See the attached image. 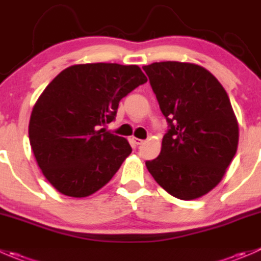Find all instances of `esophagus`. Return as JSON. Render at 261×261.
I'll return each mask as SVG.
<instances>
[{
	"label": "esophagus",
	"mask_w": 261,
	"mask_h": 261,
	"mask_svg": "<svg viewBox=\"0 0 261 261\" xmlns=\"http://www.w3.org/2000/svg\"><path fill=\"white\" fill-rule=\"evenodd\" d=\"M133 141H134V144H135V145H141V144L144 143L143 139H138V138H133Z\"/></svg>",
	"instance_id": "esophagus-1"
}]
</instances>
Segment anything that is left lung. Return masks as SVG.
I'll return each mask as SVG.
<instances>
[{
	"label": "left lung",
	"mask_w": 261,
	"mask_h": 261,
	"mask_svg": "<svg viewBox=\"0 0 261 261\" xmlns=\"http://www.w3.org/2000/svg\"><path fill=\"white\" fill-rule=\"evenodd\" d=\"M168 131L146 168L168 194L194 200L221 182L239 145V123L227 92L195 63L166 61L143 67Z\"/></svg>",
	"instance_id": "left-lung-1"
}]
</instances>
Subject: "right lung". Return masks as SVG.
Here are the masks:
<instances>
[{
	"instance_id": "obj_1",
	"label": "right lung",
	"mask_w": 261,
	"mask_h": 261,
	"mask_svg": "<svg viewBox=\"0 0 261 261\" xmlns=\"http://www.w3.org/2000/svg\"><path fill=\"white\" fill-rule=\"evenodd\" d=\"M146 76L136 65L84 63L61 71L32 111L29 140L45 178L61 194L85 198L102 189L130 155L125 138L100 126Z\"/></svg>"
}]
</instances>
